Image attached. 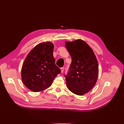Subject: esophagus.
<instances>
[{"mask_svg":"<svg viewBox=\"0 0 124 124\" xmlns=\"http://www.w3.org/2000/svg\"><path fill=\"white\" fill-rule=\"evenodd\" d=\"M61 73H62L63 72V71H64V68H63V67H62V68H61Z\"/></svg>","mask_w":124,"mask_h":124,"instance_id":"1","label":"esophagus"}]
</instances>
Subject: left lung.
<instances>
[{"label": "left lung", "instance_id": "1", "mask_svg": "<svg viewBox=\"0 0 124 124\" xmlns=\"http://www.w3.org/2000/svg\"><path fill=\"white\" fill-rule=\"evenodd\" d=\"M65 46L72 58L66 77L67 86L74 94L83 96L96 83L99 74L98 61L92 48L82 39L66 41Z\"/></svg>", "mask_w": 124, "mask_h": 124}]
</instances>
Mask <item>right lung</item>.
Instances as JSON below:
<instances>
[{
  "instance_id": "obj_1",
  "label": "right lung",
  "mask_w": 124,
  "mask_h": 124,
  "mask_svg": "<svg viewBox=\"0 0 124 124\" xmlns=\"http://www.w3.org/2000/svg\"><path fill=\"white\" fill-rule=\"evenodd\" d=\"M54 44L50 42L37 45L26 56L22 67L21 78L26 87L39 92L51 86L61 73L53 57Z\"/></svg>"
}]
</instances>
